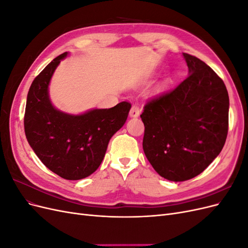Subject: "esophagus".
I'll list each match as a JSON object with an SVG mask.
<instances>
[{
	"instance_id": "1",
	"label": "esophagus",
	"mask_w": 248,
	"mask_h": 248,
	"mask_svg": "<svg viewBox=\"0 0 248 248\" xmlns=\"http://www.w3.org/2000/svg\"><path fill=\"white\" fill-rule=\"evenodd\" d=\"M140 109L139 108L138 106H136V104H134V106H132L131 108H130L129 116H130L131 118H137V117L140 116Z\"/></svg>"
}]
</instances>
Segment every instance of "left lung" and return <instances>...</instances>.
Returning a JSON list of instances; mask_svg holds the SVG:
<instances>
[{
	"mask_svg": "<svg viewBox=\"0 0 248 248\" xmlns=\"http://www.w3.org/2000/svg\"><path fill=\"white\" fill-rule=\"evenodd\" d=\"M188 74L170 92L150 100L140 115L142 149L164 179L200 175L222 150L229 129V94L222 79L197 57L183 54Z\"/></svg>",
	"mask_w": 248,
	"mask_h": 248,
	"instance_id": "1",
	"label": "left lung"
}]
</instances>
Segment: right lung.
<instances>
[{
  "mask_svg": "<svg viewBox=\"0 0 248 248\" xmlns=\"http://www.w3.org/2000/svg\"><path fill=\"white\" fill-rule=\"evenodd\" d=\"M67 55L52 60L33 80L24 125L28 142L44 166L66 180H80L99 168L109 140L125 124L131 104L123 101L80 115L57 109L49 99L48 86Z\"/></svg>",
  "mask_w": 248,
  "mask_h": 248,
  "instance_id": "add662e5",
  "label": "right lung"
}]
</instances>
